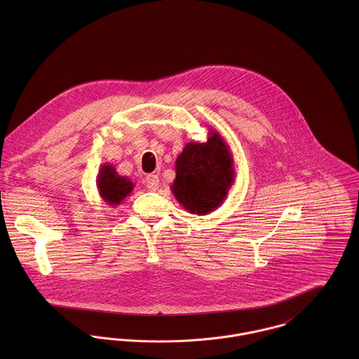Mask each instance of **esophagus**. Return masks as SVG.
<instances>
[{"label": "esophagus", "instance_id": "obj_1", "mask_svg": "<svg viewBox=\"0 0 359 359\" xmlns=\"http://www.w3.org/2000/svg\"><path fill=\"white\" fill-rule=\"evenodd\" d=\"M145 184L149 191H157L158 189V177L154 174H149L145 178Z\"/></svg>", "mask_w": 359, "mask_h": 359}]
</instances>
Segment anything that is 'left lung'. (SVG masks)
I'll return each instance as SVG.
<instances>
[{"label": "left lung", "instance_id": "obj_1", "mask_svg": "<svg viewBox=\"0 0 359 359\" xmlns=\"http://www.w3.org/2000/svg\"><path fill=\"white\" fill-rule=\"evenodd\" d=\"M235 182L233 157L218 131L207 142H188L175 160L171 192L188 212L205 215L225 201Z\"/></svg>", "mask_w": 359, "mask_h": 359}]
</instances>
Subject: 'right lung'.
Returning a JSON list of instances; mask_svg holds the SVG:
<instances>
[{"mask_svg": "<svg viewBox=\"0 0 359 359\" xmlns=\"http://www.w3.org/2000/svg\"><path fill=\"white\" fill-rule=\"evenodd\" d=\"M97 187L103 202L114 207L123 203L124 199L131 195L135 185L128 177L118 175L113 164L104 163L97 177Z\"/></svg>", "mask_w": 359, "mask_h": 359, "instance_id": "right-lung-1", "label": "right lung"}]
</instances>
